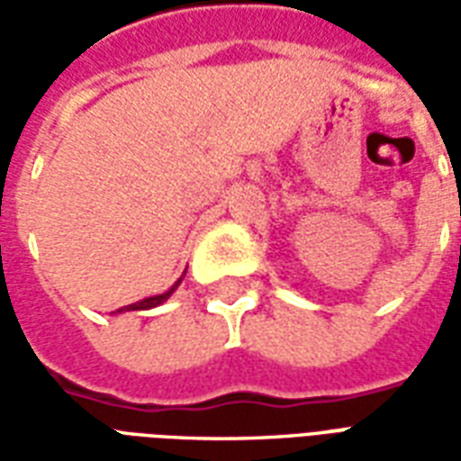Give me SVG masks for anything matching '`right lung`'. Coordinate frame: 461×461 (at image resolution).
I'll use <instances>...</instances> for the list:
<instances>
[{
    "label": "right lung",
    "instance_id": "obj_1",
    "mask_svg": "<svg viewBox=\"0 0 461 461\" xmlns=\"http://www.w3.org/2000/svg\"><path fill=\"white\" fill-rule=\"evenodd\" d=\"M177 284H180V281H177ZM177 284H175L170 291L160 294V296H150V299H142V301H138V303H131V306H125V311H145V309H152V306H160L162 301L170 299V294L177 289ZM118 311H121V309H118Z\"/></svg>",
    "mask_w": 461,
    "mask_h": 461
}]
</instances>
